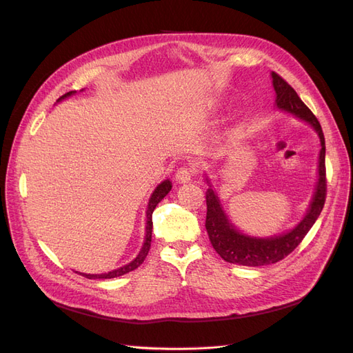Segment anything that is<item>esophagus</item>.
<instances>
[{"label": "esophagus", "instance_id": "obj_1", "mask_svg": "<svg viewBox=\"0 0 353 353\" xmlns=\"http://www.w3.org/2000/svg\"><path fill=\"white\" fill-rule=\"evenodd\" d=\"M196 172V169L193 166H181L176 174H175V178L178 183H188V181H191V178H193Z\"/></svg>", "mask_w": 353, "mask_h": 353}]
</instances>
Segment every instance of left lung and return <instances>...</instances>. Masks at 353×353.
Here are the masks:
<instances>
[{
  "label": "left lung",
  "instance_id": "8db88e82",
  "mask_svg": "<svg viewBox=\"0 0 353 353\" xmlns=\"http://www.w3.org/2000/svg\"><path fill=\"white\" fill-rule=\"evenodd\" d=\"M272 83L276 92V105L280 109L296 114L301 119L311 123L321 140V152H319V179L316 191L307 215L299 225L290 232L280 237L271 239H253L243 236L228 222L223 210L219 206L216 196L212 188L206 191V230L213 249L223 261L244 266H262L283 261L290 254L299 244L302 243L307 231L312 228L315 221L321 213L327 197V174H325V140L323 128L319 125L316 116L309 110L307 105L299 99L296 91L284 81L279 73L272 72Z\"/></svg>",
  "mask_w": 353,
  "mask_h": 353
}]
</instances>
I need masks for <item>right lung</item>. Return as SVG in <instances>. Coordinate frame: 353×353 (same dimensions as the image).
Returning a JSON list of instances; mask_svg holds the SVG:
<instances>
[{"label": "right lung", "instance_id": "right-lung-1", "mask_svg": "<svg viewBox=\"0 0 353 353\" xmlns=\"http://www.w3.org/2000/svg\"><path fill=\"white\" fill-rule=\"evenodd\" d=\"M73 92H74V91L66 92L65 95H61V97H60L59 100L69 97V95L73 94ZM170 188H172V183H170L169 179L163 181V183L160 184V185L154 190V193H153L150 201H148V209H147V227H145V243H144V245H143V249H141L140 254H138L137 258H135L131 263H128V265L122 266V268L114 270V271L108 272V274H100V275L81 274V275L87 276V279H90V280H97V279H99V280H100V279H101V280H103V279L105 280V279H114V276H121V275H123V274H128V272H131V271L137 270L138 266H140V265L144 262V259L147 258V254H148V250H150V245H152V230H153V221H152L153 212H154L156 206L159 205V201L162 200V199L169 193Z\"/></svg>", "mask_w": 353, "mask_h": 353}]
</instances>
